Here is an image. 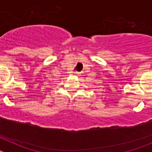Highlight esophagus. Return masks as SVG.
<instances>
[{"label": "esophagus", "mask_w": 152, "mask_h": 152, "mask_svg": "<svg viewBox=\"0 0 152 152\" xmlns=\"http://www.w3.org/2000/svg\"><path fill=\"white\" fill-rule=\"evenodd\" d=\"M75 73H76V74H77V72H75Z\"/></svg>", "instance_id": "esophagus-1"}]
</instances>
